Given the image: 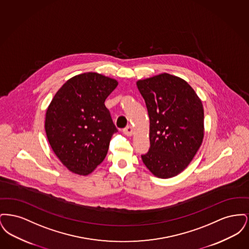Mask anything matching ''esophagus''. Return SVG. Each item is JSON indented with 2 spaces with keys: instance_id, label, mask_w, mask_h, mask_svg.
<instances>
[{
  "instance_id": "esophagus-1",
  "label": "esophagus",
  "mask_w": 249,
  "mask_h": 249,
  "mask_svg": "<svg viewBox=\"0 0 249 249\" xmlns=\"http://www.w3.org/2000/svg\"><path fill=\"white\" fill-rule=\"evenodd\" d=\"M123 132L127 135V136H131L133 133V129L131 126H127L126 128L123 129Z\"/></svg>"
}]
</instances>
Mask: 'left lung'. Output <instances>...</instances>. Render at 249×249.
<instances>
[{
    "label": "left lung",
    "mask_w": 249,
    "mask_h": 249,
    "mask_svg": "<svg viewBox=\"0 0 249 249\" xmlns=\"http://www.w3.org/2000/svg\"><path fill=\"white\" fill-rule=\"evenodd\" d=\"M147 108L150 147L142 162L157 178L178 176L190 164L203 138V107L185 80L161 73L137 81Z\"/></svg>",
    "instance_id": "1"
}]
</instances>
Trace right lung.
<instances>
[{"label": "right lung", "instance_id": "add662e5", "mask_svg": "<svg viewBox=\"0 0 249 249\" xmlns=\"http://www.w3.org/2000/svg\"><path fill=\"white\" fill-rule=\"evenodd\" d=\"M117 86L115 79L85 72L63 84L48 107V142L62 164L74 174H90L107 156L118 129L105 102Z\"/></svg>", "mask_w": 249, "mask_h": 249}]
</instances>
